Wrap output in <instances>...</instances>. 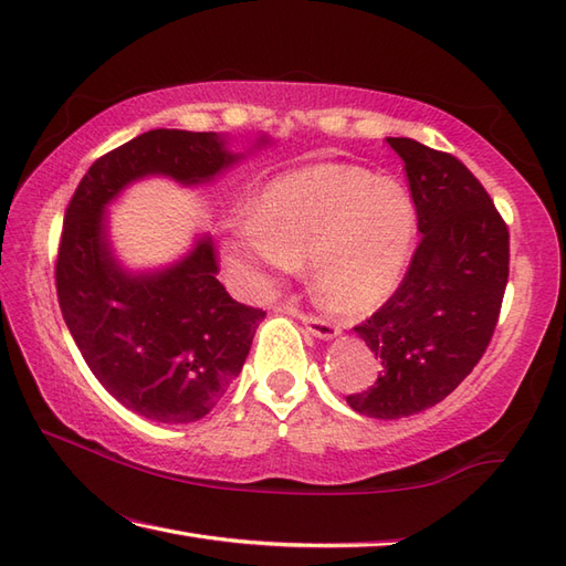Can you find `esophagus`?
Masks as SVG:
<instances>
[{"mask_svg":"<svg viewBox=\"0 0 566 566\" xmlns=\"http://www.w3.org/2000/svg\"><path fill=\"white\" fill-rule=\"evenodd\" d=\"M282 308H284L289 315H294V318H298L301 323H304L306 331H308L311 335H315V337L333 339V337L339 333V327H337L335 323L325 321V318H318V315H308V313H304V311H298L294 304H284Z\"/></svg>","mask_w":566,"mask_h":566,"instance_id":"esophagus-1","label":"esophagus"}]
</instances>
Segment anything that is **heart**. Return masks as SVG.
<instances>
[{
	"instance_id": "b5f03b06",
	"label": "heart",
	"mask_w": 566,
	"mask_h": 566,
	"mask_svg": "<svg viewBox=\"0 0 566 566\" xmlns=\"http://www.w3.org/2000/svg\"><path fill=\"white\" fill-rule=\"evenodd\" d=\"M415 233V202L398 180L318 164L265 186L223 243V260L245 292L260 294L311 258L315 301L335 315H364L402 280Z\"/></svg>"
}]
</instances>
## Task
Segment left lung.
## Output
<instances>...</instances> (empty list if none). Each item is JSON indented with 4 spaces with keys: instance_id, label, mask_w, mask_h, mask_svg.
<instances>
[{
    "instance_id": "obj_1",
    "label": "left lung",
    "mask_w": 566,
    "mask_h": 566,
    "mask_svg": "<svg viewBox=\"0 0 566 566\" xmlns=\"http://www.w3.org/2000/svg\"><path fill=\"white\" fill-rule=\"evenodd\" d=\"M388 144L422 239L396 294L354 327L384 371L347 402L374 419L417 415L461 386L490 345L509 282V229L482 182L451 154L407 137Z\"/></svg>"
}]
</instances>
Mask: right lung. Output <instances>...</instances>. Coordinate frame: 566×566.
<instances>
[{"label": "right lung", "mask_w": 566, "mask_h": 566, "mask_svg": "<svg viewBox=\"0 0 566 566\" xmlns=\"http://www.w3.org/2000/svg\"><path fill=\"white\" fill-rule=\"evenodd\" d=\"M239 159L217 133L151 129L96 159L64 212L55 265L62 318L98 384L154 422L188 424L212 410L241 374L265 311L227 294L209 239L170 268L125 272L103 212L139 178L200 186Z\"/></svg>", "instance_id": "obj_1"}]
</instances>
